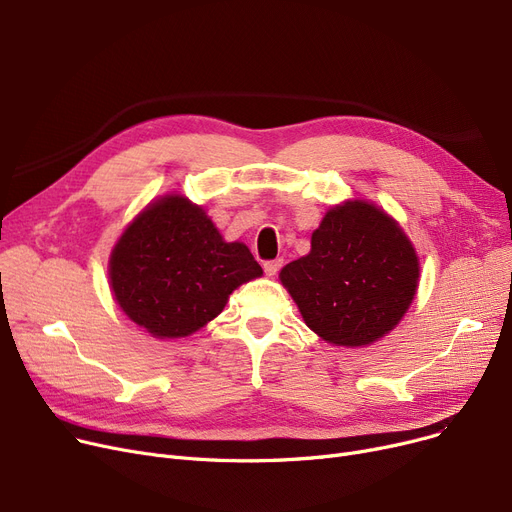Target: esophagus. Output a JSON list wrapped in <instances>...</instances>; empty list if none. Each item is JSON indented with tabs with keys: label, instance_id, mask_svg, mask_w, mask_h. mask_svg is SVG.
I'll return each instance as SVG.
<instances>
[{
	"label": "esophagus",
	"instance_id": "obj_1",
	"mask_svg": "<svg viewBox=\"0 0 512 512\" xmlns=\"http://www.w3.org/2000/svg\"><path fill=\"white\" fill-rule=\"evenodd\" d=\"M282 267V259H270V261H263V270L267 276H274Z\"/></svg>",
	"mask_w": 512,
	"mask_h": 512
}]
</instances>
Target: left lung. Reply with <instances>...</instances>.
Returning <instances> with one entry per match:
<instances>
[{"label": "left lung", "mask_w": 512, "mask_h": 512, "mask_svg": "<svg viewBox=\"0 0 512 512\" xmlns=\"http://www.w3.org/2000/svg\"><path fill=\"white\" fill-rule=\"evenodd\" d=\"M280 280L317 336L361 346L388 334L407 313L419 261L388 213L348 201L326 213L311 236V253L288 263Z\"/></svg>", "instance_id": "obj_1"}]
</instances>
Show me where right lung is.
I'll return each mask as SVG.
<instances>
[{"label": "right lung", "mask_w": 512, "mask_h": 512, "mask_svg": "<svg viewBox=\"0 0 512 512\" xmlns=\"http://www.w3.org/2000/svg\"><path fill=\"white\" fill-rule=\"evenodd\" d=\"M261 274L242 242H224L205 211L180 195L149 205L110 261L118 305L157 338L197 332L222 313L234 288Z\"/></svg>", "instance_id": "right-lung-1"}]
</instances>
